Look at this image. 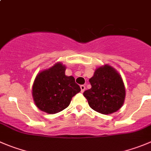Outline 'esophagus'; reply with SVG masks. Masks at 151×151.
Masks as SVG:
<instances>
[{"label": "esophagus", "instance_id": "34e87169", "mask_svg": "<svg viewBox=\"0 0 151 151\" xmlns=\"http://www.w3.org/2000/svg\"><path fill=\"white\" fill-rule=\"evenodd\" d=\"M80 87H81V92H84V90H85V86L84 85H81L80 86Z\"/></svg>", "mask_w": 151, "mask_h": 151}]
</instances>
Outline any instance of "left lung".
Listing matches in <instances>:
<instances>
[{
	"instance_id": "obj_1",
	"label": "left lung",
	"mask_w": 151,
	"mask_h": 151,
	"mask_svg": "<svg viewBox=\"0 0 151 151\" xmlns=\"http://www.w3.org/2000/svg\"><path fill=\"white\" fill-rule=\"evenodd\" d=\"M89 81L91 88L83 95L93 110L107 115L121 108L125 98V88L121 76L113 67L107 64L99 67Z\"/></svg>"
}]
</instances>
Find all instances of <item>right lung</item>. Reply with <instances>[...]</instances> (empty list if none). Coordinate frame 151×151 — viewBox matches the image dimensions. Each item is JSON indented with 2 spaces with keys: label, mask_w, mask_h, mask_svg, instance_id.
<instances>
[{
  "label": "right lung",
  "mask_w": 151,
  "mask_h": 151,
  "mask_svg": "<svg viewBox=\"0 0 151 151\" xmlns=\"http://www.w3.org/2000/svg\"><path fill=\"white\" fill-rule=\"evenodd\" d=\"M65 66L56 63L37 75L32 86V96L42 111L55 114L67 108L72 98L81 91L74 77L65 75Z\"/></svg>",
  "instance_id": "obj_1"
}]
</instances>
